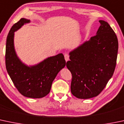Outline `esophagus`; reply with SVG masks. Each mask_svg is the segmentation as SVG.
Masks as SVG:
<instances>
[{"mask_svg": "<svg viewBox=\"0 0 124 124\" xmlns=\"http://www.w3.org/2000/svg\"><path fill=\"white\" fill-rule=\"evenodd\" d=\"M64 57L66 62H67V61H68L69 60H70V56H69V54H68V53H65V54H64Z\"/></svg>", "mask_w": 124, "mask_h": 124, "instance_id": "esophagus-1", "label": "esophagus"}]
</instances>
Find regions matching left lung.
<instances>
[{
	"label": "left lung",
	"instance_id": "8db88e82",
	"mask_svg": "<svg viewBox=\"0 0 124 124\" xmlns=\"http://www.w3.org/2000/svg\"><path fill=\"white\" fill-rule=\"evenodd\" d=\"M96 36L69 53L66 67L72 74L71 93L78 99L98 96L115 69L118 41L109 24L100 20Z\"/></svg>",
	"mask_w": 124,
	"mask_h": 124
}]
</instances>
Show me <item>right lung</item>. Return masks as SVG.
Listing matches in <instances>:
<instances>
[{"label": "right lung", "mask_w": 124, "mask_h": 124, "mask_svg": "<svg viewBox=\"0 0 124 124\" xmlns=\"http://www.w3.org/2000/svg\"><path fill=\"white\" fill-rule=\"evenodd\" d=\"M30 23V19L21 18L10 28L6 39L5 62L7 72L19 93L25 97L38 99L49 93L53 80L66 62L62 53L31 66L19 59L14 47V32Z\"/></svg>", "instance_id": "add662e5"}]
</instances>
